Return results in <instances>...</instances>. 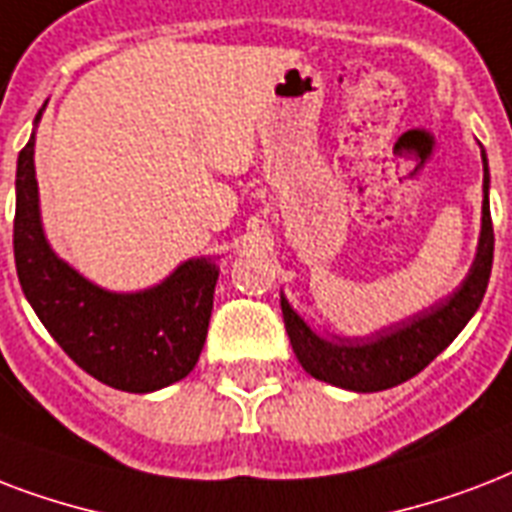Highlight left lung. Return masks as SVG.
<instances>
[{"label":"left lung","instance_id":"8db88e82","mask_svg":"<svg viewBox=\"0 0 512 512\" xmlns=\"http://www.w3.org/2000/svg\"><path fill=\"white\" fill-rule=\"evenodd\" d=\"M483 160V216L478 253L467 277L457 291L411 318L392 323L363 339L328 342L315 334L285 296H280L283 320L291 347L301 368L320 382L352 392H379L406 382L427 368L449 347L467 320L481 307L489 285L491 259H494V227L489 213V165Z\"/></svg>","mask_w":512,"mask_h":512}]
</instances>
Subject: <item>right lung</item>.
Instances as JSON below:
<instances>
[{
    "instance_id": "add662e5",
    "label": "right lung",
    "mask_w": 512,
    "mask_h": 512,
    "mask_svg": "<svg viewBox=\"0 0 512 512\" xmlns=\"http://www.w3.org/2000/svg\"><path fill=\"white\" fill-rule=\"evenodd\" d=\"M13 248L18 280L42 326L98 382L154 392L197 366L219 280L216 261H184L160 285L138 293H112L85 280L55 256L42 229L34 133L18 154Z\"/></svg>"
}]
</instances>
